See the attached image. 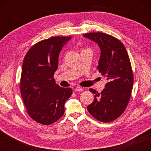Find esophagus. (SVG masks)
<instances>
[{"label":"esophagus","mask_w":151,"mask_h":151,"mask_svg":"<svg viewBox=\"0 0 151 151\" xmlns=\"http://www.w3.org/2000/svg\"><path fill=\"white\" fill-rule=\"evenodd\" d=\"M83 90H84V89H83V88H80V87H76V88L75 89V91L76 92H77V91H82Z\"/></svg>","instance_id":"34e87169"}]
</instances>
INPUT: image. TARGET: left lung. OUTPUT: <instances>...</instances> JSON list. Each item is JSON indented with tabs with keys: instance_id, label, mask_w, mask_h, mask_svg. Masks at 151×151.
<instances>
[{
	"instance_id": "obj_1",
	"label": "left lung",
	"mask_w": 151,
	"mask_h": 151,
	"mask_svg": "<svg viewBox=\"0 0 151 151\" xmlns=\"http://www.w3.org/2000/svg\"><path fill=\"white\" fill-rule=\"evenodd\" d=\"M84 37L100 48L97 69L108 81L101 93L89 89L94 101L88 110L96 119L109 123L119 117L129 103L134 83L130 61L126 48L117 38L102 32L88 33Z\"/></svg>"
}]
</instances>
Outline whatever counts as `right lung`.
Returning <instances> with one entry per match:
<instances>
[{"instance_id": "obj_1", "label": "right lung", "mask_w": 151, "mask_h": 151, "mask_svg": "<svg viewBox=\"0 0 151 151\" xmlns=\"http://www.w3.org/2000/svg\"><path fill=\"white\" fill-rule=\"evenodd\" d=\"M71 37H52L35 44L22 63L20 89L30 117L42 124H50L62 117L72 89L61 88L53 78L58 57Z\"/></svg>"}]
</instances>
